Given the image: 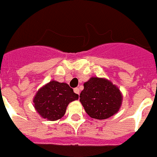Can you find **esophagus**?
Here are the masks:
<instances>
[{
  "label": "esophagus",
  "instance_id": "obj_1",
  "mask_svg": "<svg viewBox=\"0 0 157 157\" xmlns=\"http://www.w3.org/2000/svg\"><path fill=\"white\" fill-rule=\"evenodd\" d=\"M74 92H75L76 94H80V89L76 87V88H75V89H74Z\"/></svg>",
  "mask_w": 157,
  "mask_h": 157
}]
</instances>
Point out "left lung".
<instances>
[{"label":"left lung","mask_w":157,"mask_h":157,"mask_svg":"<svg viewBox=\"0 0 157 157\" xmlns=\"http://www.w3.org/2000/svg\"><path fill=\"white\" fill-rule=\"evenodd\" d=\"M80 101L90 117L105 119L119 110L122 94L118 87L109 81L91 77L84 84Z\"/></svg>","instance_id":"1"}]
</instances>
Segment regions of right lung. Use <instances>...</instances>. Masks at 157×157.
Instances as JSON below:
<instances>
[{
	"mask_svg": "<svg viewBox=\"0 0 157 157\" xmlns=\"http://www.w3.org/2000/svg\"><path fill=\"white\" fill-rule=\"evenodd\" d=\"M78 97L67 84L52 81L39 89L33 103L35 109L43 118L55 121L65 114L68 104L78 100Z\"/></svg>",
	"mask_w": 157,
	"mask_h": 157,
	"instance_id": "obj_1",
	"label": "right lung"
}]
</instances>
